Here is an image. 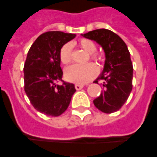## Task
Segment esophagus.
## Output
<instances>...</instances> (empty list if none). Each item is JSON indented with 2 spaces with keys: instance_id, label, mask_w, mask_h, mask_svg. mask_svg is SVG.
Masks as SVG:
<instances>
[{
  "instance_id": "esophagus-1",
  "label": "esophagus",
  "mask_w": 157,
  "mask_h": 157,
  "mask_svg": "<svg viewBox=\"0 0 157 157\" xmlns=\"http://www.w3.org/2000/svg\"><path fill=\"white\" fill-rule=\"evenodd\" d=\"M84 88V84H75V89L77 90H80Z\"/></svg>"
}]
</instances>
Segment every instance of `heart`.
<instances>
[{
  "instance_id": "b5f03b06",
  "label": "heart",
  "mask_w": 157,
  "mask_h": 157,
  "mask_svg": "<svg viewBox=\"0 0 157 157\" xmlns=\"http://www.w3.org/2000/svg\"><path fill=\"white\" fill-rule=\"evenodd\" d=\"M78 45L84 51L89 53L91 60L100 62L101 56L96 53V45L93 41L88 39H81ZM60 61L64 65H68L73 62V46L70 43H66L61 47L59 52ZM89 60V58H88ZM99 73L98 67L94 63H87L84 65H73L65 70V78L67 80L75 84H86L97 76Z\"/></svg>"
}]
</instances>
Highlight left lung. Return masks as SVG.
<instances>
[{"label":"left lung","mask_w":157,"mask_h":157,"mask_svg":"<svg viewBox=\"0 0 157 157\" xmlns=\"http://www.w3.org/2000/svg\"><path fill=\"white\" fill-rule=\"evenodd\" d=\"M84 36L101 45L105 54L103 72L94 83L102 81L103 90L94 100V105L105 113L118 111L127 101L133 88V65L126 44L105 29L90 31Z\"/></svg>","instance_id":"obj_1"}]
</instances>
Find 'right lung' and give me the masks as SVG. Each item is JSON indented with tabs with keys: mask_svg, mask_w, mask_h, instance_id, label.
Returning <instances> with one entry per match:
<instances>
[{
	"mask_svg": "<svg viewBox=\"0 0 157 157\" xmlns=\"http://www.w3.org/2000/svg\"><path fill=\"white\" fill-rule=\"evenodd\" d=\"M76 34L48 31L40 34L31 45L23 67L24 91L37 111L58 117L66 111L75 93L74 84L62 79L63 73L60 49ZM62 81V86L56 85Z\"/></svg>",
	"mask_w": 157,
	"mask_h": 157,
	"instance_id": "right-lung-1",
	"label": "right lung"
}]
</instances>
